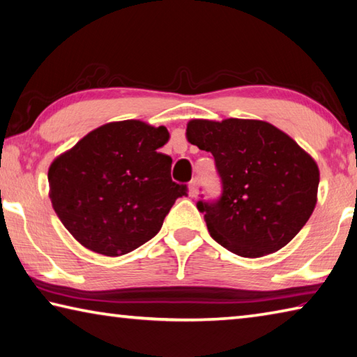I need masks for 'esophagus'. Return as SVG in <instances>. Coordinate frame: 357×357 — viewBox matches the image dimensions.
<instances>
[{
	"mask_svg": "<svg viewBox=\"0 0 357 357\" xmlns=\"http://www.w3.org/2000/svg\"><path fill=\"white\" fill-rule=\"evenodd\" d=\"M189 197L190 198H195L198 195V181L197 179H192L190 184H189Z\"/></svg>",
	"mask_w": 357,
	"mask_h": 357,
	"instance_id": "esophagus-1",
	"label": "esophagus"
}]
</instances>
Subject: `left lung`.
Segmentation results:
<instances>
[{"mask_svg": "<svg viewBox=\"0 0 357 357\" xmlns=\"http://www.w3.org/2000/svg\"><path fill=\"white\" fill-rule=\"evenodd\" d=\"M185 137L215 159L222 198L198 201L197 207L226 250L267 256L286 246L312 215L319 165L281 129L262 120H190Z\"/></svg>", "mask_w": 357, "mask_h": 357, "instance_id": "8db88e82", "label": "left lung"}]
</instances>
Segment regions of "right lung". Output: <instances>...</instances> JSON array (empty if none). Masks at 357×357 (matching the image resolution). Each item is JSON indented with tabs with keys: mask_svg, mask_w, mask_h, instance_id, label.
I'll list each match as a JSON object with an SVG mask.
<instances>
[{
	"mask_svg": "<svg viewBox=\"0 0 357 357\" xmlns=\"http://www.w3.org/2000/svg\"><path fill=\"white\" fill-rule=\"evenodd\" d=\"M168 139L165 126L112 121L53 160L51 204L82 246L116 257L160 231L174 201L187 192L172 181V158L158 151Z\"/></svg>",
	"mask_w": 357,
	"mask_h": 357,
	"instance_id": "1",
	"label": "right lung"
}]
</instances>
